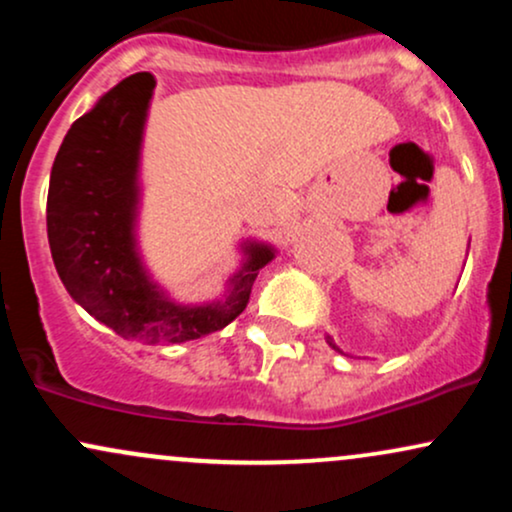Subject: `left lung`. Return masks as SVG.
<instances>
[{"label": "left lung", "instance_id": "1", "mask_svg": "<svg viewBox=\"0 0 512 512\" xmlns=\"http://www.w3.org/2000/svg\"><path fill=\"white\" fill-rule=\"evenodd\" d=\"M327 342H330V346H332V349H337V346H334V344H332V339H330V337H327ZM337 351H339V349H337Z\"/></svg>", "mask_w": 512, "mask_h": 512}]
</instances>
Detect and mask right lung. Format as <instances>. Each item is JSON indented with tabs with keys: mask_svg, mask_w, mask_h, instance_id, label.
<instances>
[{
	"mask_svg": "<svg viewBox=\"0 0 512 512\" xmlns=\"http://www.w3.org/2000/svg\"><path fill=\"white\" fill-rule=\"evenodd\" d=\"M156 79L127 76L74 122L57 151L48 190V240L64 289L120 337L144 344L190 342L243 313L269 245H250L226 301L173 303L146 276L134 248L139 149Z\"/></svg>",
	"mask_w": 512,
	"mask_h": 512,
	"instance_id": "add662e5",
	"label": "right lung"
}]
</instances>
